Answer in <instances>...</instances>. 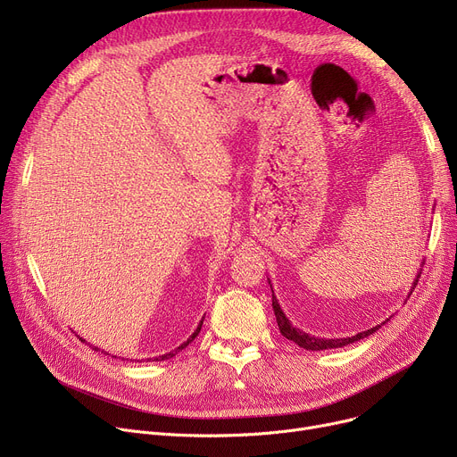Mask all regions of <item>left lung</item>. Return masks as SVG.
<instances>
[{
  "instance_id": "left-lung-1",
  "label": "left lung",
  "mask_w": 457,
  "mask_h": 457,
  "mask_svg": "<svg viewBox=\"0 0 457 457\" xmlns=\"http://www.w3.org/2000/svg\"><path fill=\"white\" fill-rule=\"evenodd\" d=\"M419 278H420V272L417 274V278H415V281H413V289H415V285H417ZM269 283H270V281H269ZM270 289H272V285H270ZM272 307H274V315H276V320H278V326H279V331H281L283 337L293 341V343H296L300 348L311 350V352H320V350L341 348V346L352 345V343H355V341H359V339L369 337V335H372L374 331H378V329L381 328V326H374V328H370V329H367V331H361V333L353 335V337H345V339H320V337H315V335H309V333H305V331H302V329H298V328H295V326L291 324V320L285 317L281 305L278 303V298L274 296V291H272ZM383 324H386V322H383Z\"/></svg>"
}]
</instances>
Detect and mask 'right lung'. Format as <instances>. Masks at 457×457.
<instances>
[{"instance_id":"obj_1","label":"right lung","mask_w":457,"mask_h":457,"mask_svg":"<svg viewBox=\"0 0 457 457\" xmlns=\"http://www.w3.org/2000/svg\"><path fill=\"white\" fill-rule=\"evenodd\" d=\"M202 324H204V319L200 320V324H198V328L195 329V333H192V335H190V337H188V339H187V341H185L183 345H179V346H178V348H174L172 352H168V353H162V355L155 357V359H154V361H164V359H170V357H174V355H176V353H178L179 350H183V348H185V346H187V345H188L190 341H195V337H196V335H198V333H200V329H202ZM94 350H98V348H94ZM112 357H114V355H112Z\"/></svg>"}]
</instances>
